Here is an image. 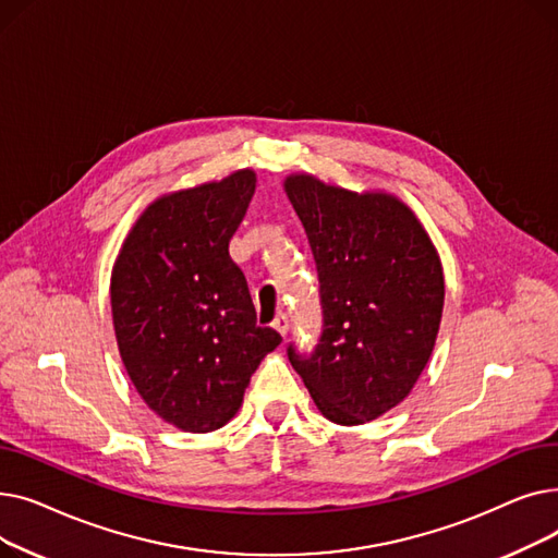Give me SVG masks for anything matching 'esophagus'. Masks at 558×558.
<instances>
[{
  "instance_id": "1",
  "label": "esophagus",
  "mask_w": 558,
  "mask_h": 558,
  "mask_svg": "<svg viewBox=\"0 0 558 558\" xmlns=\"http://www.w3.org/2000/svg\"><path fill=\"white\" fill-rule=\"evenodd\" d=\"M274 330H278L280 332V337L284 339L287 337V332H289V318L284 316V314H280V316H276V320H274Z\"/></svg>"
}]
</instances>
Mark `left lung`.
Masks as SVG:
<instances>
[{
	"label": "left lung",
	"instance_id": "left-lung-1",
	"mask_svg": "<svg viewBox=\"0 0 558 558\" xmlns=\"http://www.w3.org/2000/svg\"><path fill=\"white\" fill-rule=\"evenodd\" d=\"M284 192L307 232L324 332L310 355L287 348L318 412L362 425L400 404L429 362L446 282L429 234L385 192H350L291 173Z\"/></svg>",
	"mask_w": 558,
	"mask_h": 558
}]
</instances>
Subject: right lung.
<instances>
[{"label":"right lung","mask_w":558,"mask_h":558,"mask_svg":"<svg viewBox=\"0 0 558 558\" xmlns=\"http://www.w3.org/2000/svg\"><path fill=\"white\" fill-rule=\"evenodd\" d=\"M255 171L156 198L131 228L110 276L112 326L140 398L169 425L205 434L242 407L251 375L282 341L255 307L228 244Z\"/></svg>","instance_id":"add662e5"}]
</instances>
